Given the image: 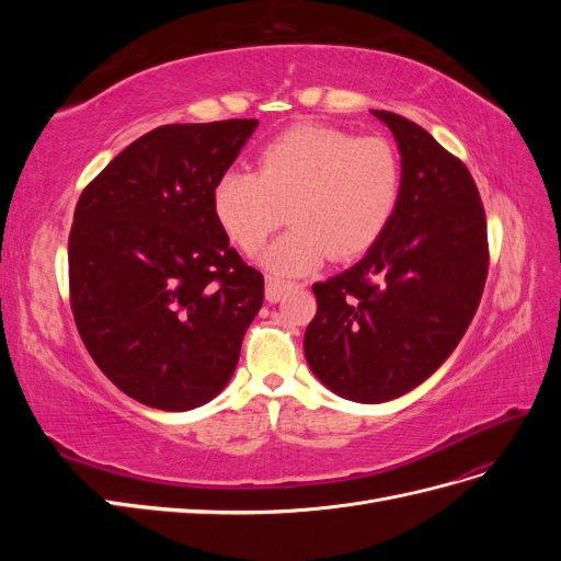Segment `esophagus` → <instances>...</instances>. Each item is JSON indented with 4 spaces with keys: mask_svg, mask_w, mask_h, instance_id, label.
<instances>
[{
    "mask_svg": "<svg viewBox=\"0 0 561 561\" xmlns=\"http://www.w3.org/2000/svg\"><path fill=\"white\" fill-rule=\"evenodd\" d=\"M290 290H293V283H285V280L274 278V276L266 278V301L276 304V301H280Z\"/></svg>",
    "mask_w": 561,
    "mask_h": 561,
    "instance_id": "obj_1",
    "label": "esophagus"
}]
</instances>
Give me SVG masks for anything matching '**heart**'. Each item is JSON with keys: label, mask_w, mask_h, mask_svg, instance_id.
I'll use <instances>...</instances> for the list:
<instances>
[{"label": "heart", "mask_w": 561, "mask_h": 561, "mask_svg": "<svg viewBox=\"0 0 561 561\" xmlns=\"http://www.w3.org/2000/svg\"><path fill=\"white\" fill-rule=\"evenodd\" d=\"M402 196V159L381 135L332 126H297L260 151V168L217 178L213 210L245 254H257L285 213L287 231L264 254L276 276H301L328 257L346 262L375 245Z\"/></svg>", "instance_id": "heart-1"}]
</instances>
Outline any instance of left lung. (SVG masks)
<instances>
[{"label":"left lung","instance_id":"obj_1","mask_svg":"<svg viewBox=\"0 0 561 561\" xmlns=\"http://www.w3.org/2000/svg\"><path fill=\"white\" fill-rule=\"evenodd\" d=\"M371 114L400 147L398 210L358 264L313 285L318 311L304 334L313 375L355 402L426 381L466 334L489 271L486 215L466 163L410 118Z\"/></svg>","mask_w":561,"mask_h":561}]
</instances>
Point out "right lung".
<instances>
[{
	"label": "right lung",
	"mask_w": 561,
	"mask_h": 561,
	"mask_svg": "<svg viewBox=\"0 0 561 561\" xmlns=\"http://www.w3.org/2000/svg\"><path fill=\"white\" fill-rule=\"evenodd\" d=\"M257 118L168 124L130 142L81 192L67 243L81 342L133 400L186 412L222 390L264 301L229 245L217 178Z\"/></svg>",
	"instance_id": "add662e5"
}]
</instances>
